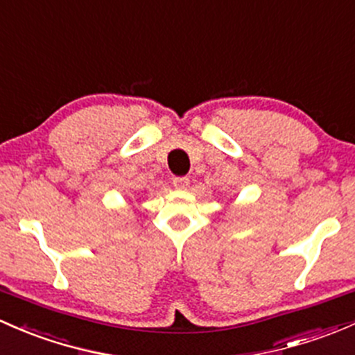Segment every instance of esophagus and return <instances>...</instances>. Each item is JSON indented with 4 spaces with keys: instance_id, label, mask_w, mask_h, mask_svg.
<instances>
[{
    "instance_id": "esophagus-1",
    "label": "esophagus",
    "mask_w": 355,
    "mask_h": 355,
    "mask_svg": "<svg viewBox=\"0 0 355 355\" xmlns=\"http://www.w3.org/2000/svg\"><path fill=\"white\" fill-rule=\"evenodd\" d=\"M190 180L187 177H175L173 178V187L175 189H187Z\"/></svg>"
}]
</instances>
